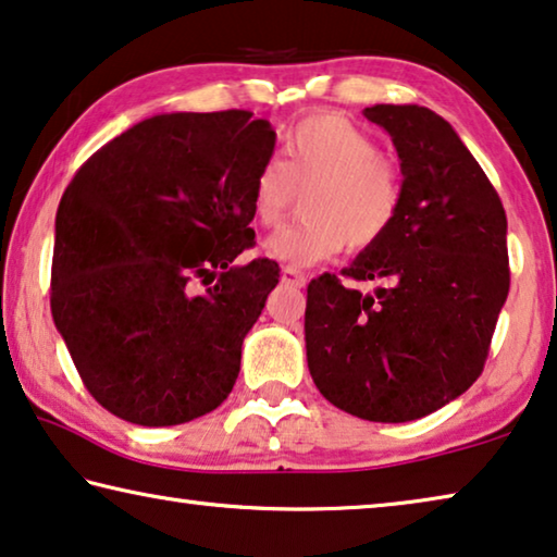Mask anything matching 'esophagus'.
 I'll return each instance as SVG.
<instances>
[{
  "mask_svg": "<svg viewBox=\"0 0 557 557\" xmlns=\"http://www.w3.org/2000/svg\"><path fill=\"white\" fill-rule=\"evenodd\" d=\"M281 281H284V284H288V286H296V288H301L304 284H306V276L298 269H290V267H284L281 269Z\"/></svg>",
  "mask_w": 557,
  "mask_h": 557,
  "instance_id": "esophagus-1",
  "label": "esophagus"
}]
</instances>
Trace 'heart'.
Returning a JSON list of instances; mask_svg holds the SVG:
<instances>
[{
	"mask_svg": "<svg viewBox=\"0 0 557 557\" xmlns=\"http://www.w3.org/2000/svg\"><path fill=\"white\" fill-rule=\"evenodd\" d=\"M306 190L304 219L276 231L263 249L288 267H311L346 251H368L388 234L404 203L396 161L341 114H313L290 132L284 161L269 159L256 171L253 221L278 226Z\"/></svg>",
	"mask_w": 557,
	"mask_h": 557,
	"instance_id": "b5f03b06",
	"label": "heart"
}]
</instances>
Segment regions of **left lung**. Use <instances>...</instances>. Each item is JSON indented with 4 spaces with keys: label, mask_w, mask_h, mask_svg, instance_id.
Returning <instances> with one entry per match:
<instances>
[{
    "label": "left lung",
    "mask_w": 557,
    "mask_h": 557,
    "mask_svg": "<svg viewBox=\"0 0 557 557\" xmlns=\"http://www.w3.org/2000/svg\"><path fill=\"white\" fill-rule=\"evenodd\" d=\"M391 134L404 174L398 219L341 273L308 284L306 356L333 406L406 423L483 373L510 269L506 209L446 119L416 104L363 109ZM380 284L363 295L352 284Z\"/></svg>",
    "instance_id": "8db88e82"
}]
</instances>
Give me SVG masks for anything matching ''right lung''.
I'll return each instance as SVG.
<instances>
[{
    "mask_svg": "<svg viewBox=\"0 0 557 557\" xmlns=\"http://www.w3.org/2000/svg\"><path fill=\"white\" fill-rule=\"evenodd\" d=\"M251 111L144 119L84 161L59 201L51 315L84 386L124 421L178 425L224 404L278 284L251 189L276 132Z\"/></svg>",
    "mask_w": 557,
    "mask_h": 557,
    "instance_id": "right-lung-1",
    "label": "right lung"
}]
</instances>
